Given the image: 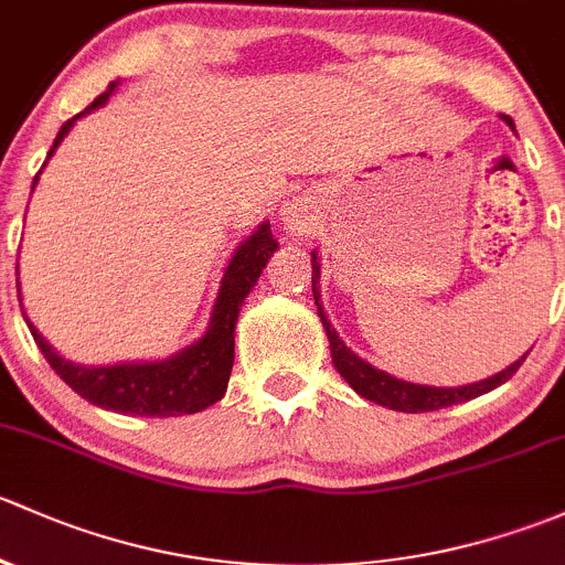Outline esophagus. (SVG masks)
<instances>
[{
	"mask_svg": "<svg viewBox=\"0 0 565 565\" xmlns=\"http://www.w3.org/2000/svg\"><path fill=\"white\" fill-rule=\"evenodd\" d=\"M282 225L290 236H301L312 225V206L307 198H294L282 206Z\"/></svg>",
	"mask_w": 565,
	"mask_h": 565,
	"instance_id": "esophagus-1",
	"label": "esophagus"
}]
</instances>
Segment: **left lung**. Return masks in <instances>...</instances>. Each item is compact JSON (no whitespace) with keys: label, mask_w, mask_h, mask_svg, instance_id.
Here are the masks:
<instances>
[{"label":"left lung","mask_w":565,"mask_h":565,"mask_svg":"<svg viewBox=\"0 0 565 565\" xmlns=\"http://www.w3.org/2000/svg\"><path fill=\"white\" fill-rule=\"evenodd\" d=\"M503 121L514 130V121H511L509 116H503ZM318 282H321V260H318V253L312 249V296H316L318 318H321L326 337H329L331 364H334L337 372L345 377L348 386H351L359 397L383 405V408L403 411V413H427V411L449 408V405H457V403H468V399L481 397V394L492 392V388H498L500 383L509 381L527 356L525 353V356L516 359L514 364H509L505 370L495 372V375L484 377V381L465 383V386H424V383L399 381V377L388 375V372L372 367L370 362H364L359 353H353L351 348L340 340V334H337V329L331 326L329 316H326L323 310L321 285Z\"/></svg>","instance_id":"1"}]
</instances>
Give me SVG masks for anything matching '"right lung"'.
<instances>
[{
	"instance_id": "right-lung-1",
	"label": "right lung",
	"mask_w": 565,
	"mask_h": 565,
	"mask_svg": "<svg viewBox=\"0 0 565 565\" xmlns=\"http://www.w3.org/2000/svg\"><path fill=\"white\" fill-rule=\"evenodd\" d=\"M116 86H119V81H110L108 89L103 92L89 108H84L81 114H75L73 119H67L65 125H62V130L56 132V141L54 147H51L49 157H45V162H49L51 154L60 149V143L65 141V136L73 130V125L81 116L106 106ZM43 168H40V173H43ZM40 173L34 177L32 190L34 184H38ZM275 253L277 239L275 234H271L269 220H264V223L234 249V255H231L228 266H225L223 271V280H220L217 299H214L206 331H203L195 342H190L182 351L173 353V356L152 359V362L97 364V367L95 364H75L70 362V359L60 356V351L34 329V323H29V318L26 326L29 331H32L34 342H38L40 353L49 359V364L54 367L56 375H60L75 394L89 399L97 408L127 413V416L157 418L206 411L209 405L223 399L225 388H228L231 367H234L236 318H239L244 299H247L249 290L255 288V282L264 275L266 264H269V258ZM15 277H19V266H15ZM15 285H19V280H15Z\"/></svg>"
}]
</instances>
